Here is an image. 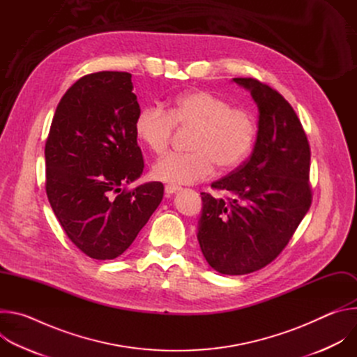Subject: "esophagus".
Returning <instances> with one entry per match:
<instances>
[{
    "label": "esophagus",
    "instance_id": "obj_1",
    "mask_svg": "<svg viewBox=\"0 0 357 357\" xmlns=\"http://www.w3.org/2000/svg\"><path fill=\"white\" fill-rule=\"evenodd\" d=\"M179 190H182V188H181V186L171 185V183L165 185V193H167V195H174V193H176V192H179Z\"/></svg>",
    "mask_w": 357,
    "mask_h": 357
}]
</instances>
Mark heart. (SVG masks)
I'll use <instances>...</instances> for the list:
<instances>
[{
    "mask_svg": "<svg viewBox=\"0 0 357 357\" xmlns=\"http://www.w3.org/2000/svg\"><path fill=\"white\" fill-rule=\"evenodd\" d=\"M175 127L192 128L189 152L168 154L152 165V176L171 185H189L211 178L216 169H233L256 141L254 116L229 100L206 90L179 96L167 112L161 106L144 107L134 123L138 141L154 154L168 149Z\"/></svg>",
    "mask_w": 357,
    "mask_h": 357,
    "instance_id": "1",
    "label": "heart"
}]
</instances>
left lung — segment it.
<instances>
[{"mask_svg": "<svg viewBox=\"0 0 357 357\" xmlns=\"http://www.w3.org/2000/svg\"><path fill=\"white\" fill-rule=\"evenodd\" d=\"M233 82L259 107L257 139L240 168L212 183L230 197L200 193L197 241L213 270L243 275L275 260L310 211L311 148L296 113L277 90L251 77Z\"/></svg>", "mask_w": 357, "mask_h": 357, "instance_id": "8db88e82", "label": "left lung"}]
</instances>
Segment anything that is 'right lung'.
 I'll return each mask as SVG.
<instances>
[{
	"instance_id": "right-lung-1",
	"label": "right lung",
	"mask_w": 357,
	"mask_h": 357,
	"mask_svg": "<svg viewBox=\"0 0 357 357\" xmlns=\"http://www.w3.org/2000/svg\"><path fill=\"white\" fill-rule=\"evenodd\" d=\"M127 72L80 77L61 98L45 145L46 195L72 243L96 260L131 245L164 196L161 182L127 190L144 169Z\"/></svg>"
}]
</instances>
